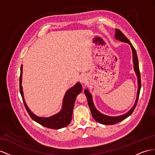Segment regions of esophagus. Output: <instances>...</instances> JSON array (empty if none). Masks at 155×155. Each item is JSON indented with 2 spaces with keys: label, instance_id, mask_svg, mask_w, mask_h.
I'll return each instance as SVG.
<instances>
[{
  "label": "esophagus",
  "instance_id": "esophagus-1",
  "mask_svg": "<svg viewBox=\"0 0 155 155\" xmlns=\"http://www.w3.org/2000/svg\"><path fill=\"white\" fill-rule=\"evenodd\" d=\"M85 81H86V78H85V76L84 75H82V76H81L80 77V81L82 83L85 82Z\"/></svg>",
  "mask_w": 155,
  "mask_h": 155
}]
</instances>
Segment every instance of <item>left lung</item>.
Masks as SVG:
<instances>
[{"mask_svg":"<svg viewBox=\"0 0 155 155\" xmlns=\"http://www.w3.org/2000/svg\"><path fill=\"white\" fill-rule=\"evenodd\" d=\"M115 38H116V39H119V41H121L122 42H125V43H129L131 47L132 51V56H133L134 69L136 71L137 77H138V94H137V98L136 100L135 104L134 105V107L130 110L129 112H128L127 114H125L124 115H122V116H120L110 117V116H105V115L100 113L98 110L95 108V107H94V103H93V101H92L91 95L90 94V92L88 91V90L86 89L84 90V94L86 96V98L87 100V103H88V105H89V107H90L93 117L94 118V119L96 121L99 122V123H101V124H103V125H108L116 124V123L120 122L123 120H124L125 119H126L127 117L130 116L136 107V104H137V103H138V98H139L140 89H141V77H140V69H139V63H138V56H137L136 51L135 50L134 47H133V45H132V43H130V41L129 40V39H128L125 35L123 34V32L120 30L116 29Z\"/></svg>","mask_w":155,"mask_h":155,"instance_id":"left-lung-1","label":"left lung"}]
</instances>
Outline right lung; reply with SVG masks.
<instances>
[{
  "mask_svg": "<svg viewBox=\"0 0 155 155\" xmlns=\"http://www.w3.org/2000/svg\"><path fill=\"white\" fill-rule=\"evenodd\" d=\"M22 72H23V65L21 66V74L19 77V90L20 94L21 95L22 99L24 102L25 108L27 111L28 114L30 117L34 121L37 122L41 125L47 128H49L51 129H59L68 126L71 121L73 110L74 107V104L75 99L77 96L81 93L82 90V86L81 83L77 82L73 87L66 92L64 96V101H63V107L61 111L54 116L50 117H39L35 116L33 113L30 112V110L26 106L23 97V93L22 90L21 81H22Z\"/></svg>",
  "mask_w": 155,
  "mask_h": 155,
  "instance_id": "right-lung-1",
  "label": "right lung"
}]
</instances>
